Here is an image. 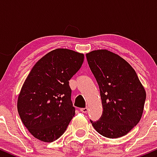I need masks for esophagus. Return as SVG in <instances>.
<instances>
[{
	"label": "esophagus",
	"instance_id": "obj_1",
	"mask_svg": "<svg viewBox=\"0 0 157 157\" xmlns=\"http://www.w3.org/2000/svg\"><path fill=\"white\" fill-rule=\"evenodd\" d=\"M88 110H89L88 107L82 108V109H80V111H81V112H82V113H86L88 111Z\"/></svg>",
	"mask_w": 157,
	"mask_h": 157
}]
</instances>
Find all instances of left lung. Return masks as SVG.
<instances>
[{"label":"left lung","mask_w":157,"mask_h":157,"mask_svg":"<svg viewBox=\"0 0 157 157\" xmlns=\"http://www.w3.org/2000/svg\"><path fill=\"white\" fill-rule=\"evenodd\" d=\"M98 83L103 111L100 120H90L107 138L125 136L140 122L146 94L134 69L121 57L105 49L86 54Z\"/></svg>","instance_id":"obj_1"}]
</instances>
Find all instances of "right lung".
Wrapping results in <instances>:
<instances>
[{
    "label": "right lung",
    "mask_w": 157,
    "mask_h": 157,
    "mask_svg": "<svg viewBox=\"0 0 157 157\" xmlns=\"http://www.w3.org/2000/svg\"><path fill=\"white\" fill-rule=\"evenodd\" d=\"M83 54L57 48L36 63L17 100L21 121L35 138L52 142L60 138L75 114L69 80L80 69Z\"/></svg>",
    "instance_id": "obj_1"
}]
</instances>
